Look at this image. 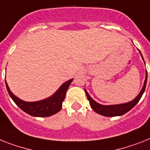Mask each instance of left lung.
Masks as SVG:
<instances>
[{
    "mask_svg": "<svg viewBox=\"0 0 150 150\" xmlns=\"http://www.w3.org/2000/svg\"><path fill=\"white\" fill-rule=\"evenodd\" d=\"M140 53V52H139ZM141 54V53H140ZM142 56V54H141ZM143 57V56H142ZM146 81H147V71L146 74V79H145L144 84L142 90H141L140 93L139 95L136 97L133 100L130 101L129 103H122V104H117V105H110V106H104V105L99 104L98 103H96V101L93 100L90 97V95L88 94V93L86 92V90H85L86 92V96L88 99L89 102H90V105L91 106V108L93 110L96 112L99 113V114L102 115V116H105V117H116V116H122V115L125 114L126 112H129L131 109H133L136 105L137 104V103L139 102L140 98L143 96V93L146 89Z\"/></svg>",
    "mask_w": 150,
    "mask_h": 150,
    "instance_id": "obj_1",
    "label": "left lung"
}]
</instances>
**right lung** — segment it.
<instances>
[{
	"instance_id": "obj_1",
	"label": "right lung",
	"mask_w": 150,
	"mask_h": 150,
	"mask_svg": "<svg viewBox=\"0 0 150 150\" xmlns=\"http://www.w3.org/2000/svg\"><path fill=\"white\" fill-rule=\"evenodd\" d=\"M73 79L64 83L53 96L45 100L37 101V102H26L20 100L12 93L9 86L6 83L7 92L9 93L13 102L22 110L28 113L30 116L38 117H47L55 114L61 110L62 103L65 99L67 90L72 82Z\"/></svg>"
}]
</instances>
